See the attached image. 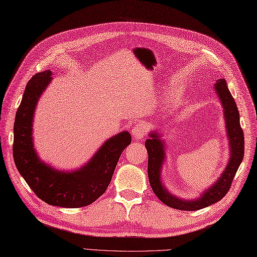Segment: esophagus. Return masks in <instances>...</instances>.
I'll list each match as a JSON object with an SVG mask.
<instances>
[{"mask_svg": "<svg viewBox=\"0 0 257 257\" xmlns=\"http://www.w3.org/2000/svg\"><path fill=\"white\" fill-rule=\"evenodd\" d=\"M148 127L145 122H139L132 127V135L135 140H142L147 135Z\"/></svg>", "mask_w": 257, "mask_h": 257, "instance_id": "obj_1", "label": "esophagus"}]
</instances>
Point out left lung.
<instances>
[{
	"label": "left lung",
	"mask_w": 257,
	"mask_h": 257,
	"mask_svg": "<svg viewBox=\"0 0 257 257\" xmlns=\"http://www.w3.org/2000/svg\"><path fill=\"white\" fill-rule=\"evenodd\" d=\"M215 89L222 103L226 127L229 137L231 157L229 164L224 169L221 177L217 182L206 190L201 198L194 201H182L171 193H169L160 181V170L162 162L165 160L164 143L158 139L157 133L150 134V139L145 142V147L148 152V179L154 193L160 201L171 208L180 210H198L207 207L220 201L228 193L232 183L235 173L239 169L244 156V134L240 125V114L237 111L234 99L231 95L226 80L218 79Z\"/></svg>",
	"instance_id": "8db88e82"
}]
</instances>
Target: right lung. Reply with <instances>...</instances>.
Listing matches in <instances>:
<instances>
[{"instance_id": "1", "label": "right lung", "mask_w": 257, "mask_h": 257, "mask_svg": "<svg viewBox=\"0 0 257 257\" xmlns=\"http://www.w3.org/2000/svg\"><path fill=\"white\" fill-rule=\"evenodd\" d=\"M51 74L50 70L37 73L25 88L14 123V161L21 176L43 202L65 208L84 207L107 190L121 154L132 137L127 132L111 137L88 164L76 171H58L41 162L33 145V117L41 92L51 80Z\"/></svg>"}]
</instances>
